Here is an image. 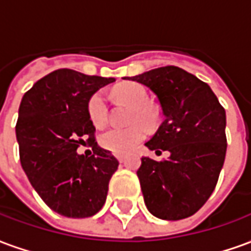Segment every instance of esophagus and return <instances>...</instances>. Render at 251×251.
Returning <instances> with one entry per match:
<instances>
[{
  "label": "esophagus",
  "instance_id": "1",
  "mask_svg": "<svg viewBox=\"0 0 251 251\" xmlns=\"http://www.w3.org/2000/svg\"><path fill=\"white\" fill-rule=\"evenodd\" d=\"M114 156H115V157H117V160H118L120 163H124V161H125L126 156H125V154H124V153H115Z\"/></svg>",
  "mask_w": 251,
  "mask_h": 251
}]
</instances>
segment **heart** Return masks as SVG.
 Returning a JSON list of instances; mask_svg holds the SVG:
<instances>
[{"mask_svg": "<svg viewBox=\"0 0 251 251\" xmlns=\"http://www.w3.org/2000/svg\"><path fill=\"white\" fill-rule=\"evenodd\" d=\"M114 97L118 100L129 103L131 107L129 121L133 122L127 126H113L104 130L99 142L100 145L113 153H127L147 138L149 133L148 126H153L157 121L156 111L147 103L148 93L145 87L136 82H126L118 84L113 90ZM88 115L93 121L94 125L102 126L107 121L109 115V106L107 100L102 91L94 93L87 103ZM145 122L146 126L143 124Z\"/></svg>", "mask_w": 251, "mask_h": 251, "instance_id": "heart-1", "label": "heart"}]
</instances>
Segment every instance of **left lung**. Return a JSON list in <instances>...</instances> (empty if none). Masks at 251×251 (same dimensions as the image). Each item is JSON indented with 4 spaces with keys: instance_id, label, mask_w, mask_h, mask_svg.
<instances>
[{
    "instance_id": "8db88e82",
    "label": "left lung",
    "mask_w": 251,
    "mask_h": 251,
    "mask_svg": "<svg viewBox=\"0 0 251 251\" xmlns=\"http://www.w3.org/2000/svg\"><path fill=\"white\" fill-rule=\"evenodd\" d=\"M130 80L157 98L164 121L145 144L167 160L142 157L137 171L145 205L152 215L179 221L208 200L226 157V111L207 83L175 66L144 72Z\"/></svg>"
}]
</instances>
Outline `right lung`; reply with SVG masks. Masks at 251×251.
<instances>
[{
  "mask_svg": "<svg viewBox=\"0 0 251 251\" xmlns=\"http://www.w3.org/2000/svg\"><path fill=\"white\" fill-rule=\"evenodd\" d=\"M114 80L62 68L37 80L21 99L16 125L21 167L44 203L67 218L95 215L118 168V160L94 140L87 110L90 97ZM84 135L93 145L90 158L76 152Z\"/></svg>",
  "mask_w": 251,
  "mask_h": 251,
  "instance_id": "1",
  "label": "right lung"
}]
</instances>
